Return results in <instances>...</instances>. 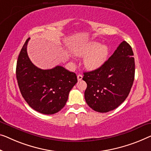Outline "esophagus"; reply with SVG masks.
I'll use <instances>...</instances> for the list:
<instances>
[{
  "instance_id": "1",
  "label": "esophagus",
  "mask_w": 151,
  "mask_h": 151,
  "mask_svg": "<svg viewBox=\"0 0 151 151\" xmlns=\"http://www.w3.org/2000/svg\"><path fill=\"white\" fill-rule=\"evenodd\" d=\"M82 78H83V76L81 75H78L77 79H78V81H81V80H82Z\"/></svg>"
}]
</instances>
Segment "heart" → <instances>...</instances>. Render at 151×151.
<instances>
[{
	"label": "heart",
	"instance_id": "b5f03b06",
	"mask_svg": "<svg viewBox=\"0 0 151 151\" xmlns=\"http://www.w3.org/2000/svg\"><path fill=\"white\" fill-rule=\"evenodd\" d=\"M77 56L83 57L85 67L89 70H96L104 64L109 56V47L106 45H100L96 41H91L81 45L74 50Z\"/></svg>",
	"mask_w": 151,
	"mask_h": 151
}]
</instances>
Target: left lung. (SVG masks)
Masks as SVG:
<instances>
[{
	"mask_svg": "<svg viewBox=\"0 0 151 151\" xmlns=\"http://www.w3.org/2000/svg\"><path fill=\"white\" fill-rule=\"evenodd\" d=\"M133 55L131 46L123 41L103 66L83 73L87 85L85 99L93 111L109 112L125 100L134 80Z\"/></svg>",
	"mask_w": 151,
	"mask_h": 151,
	"instance_id": "obj_1",
	"label": "left lung"
}]
</instances>
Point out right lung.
Returning a JSON list of instances; mask_svg holds the SVG:
<instances>
[{"mask_svg":"<svg viewBox=\"0 0 151 151\" xmlns=\"http://www.w3.org/2000/svg\"><path fill=\"white\" fill-rule=\"evenodd\" d=\"M26 40L18 56L16 77L22 96L36 111L53 114L64 108L69 92L77 83L76 74L64 67L42 70L30 61L27 53Z\"/></svg>","mask_w":151,"mask_h":151,"instance_id":"1","label":"right lung"}]
</instances>
